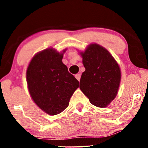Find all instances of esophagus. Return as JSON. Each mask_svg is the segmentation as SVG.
<instances>
[{"label":"esophagus","instance_id":"34e87169","mask_svg":"<svg viewBox=\"0 0 148 148\" xmlns=\"http://www.w3.org/2000/svg\"><path fill=\"white\" fill-rule=\"evenodd\" d=\"M75 77H76V79L78 80V81H80V79H81V74H76L75 75Z\"/></svg>","mask_w":148,"mask_h":148}]
</instances>
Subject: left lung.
<instances>
[{
	"label": "left lung",
	"instance_id": "1",
	"mask_svg": "<svg viewBox=\"0 0 148 148\" xmlns=\"http://www.w3.org/2000/svg\"><path fill=\"white\" fill-rule=\"evenodd\" d=\"M86 68L80 80V89L90 102L105 108L115 99L121 81V70L107 49L96 43L79 52Z\"/></svg>",
	"mask_w": 148,
	"mask_h": 148
}]
</instances>
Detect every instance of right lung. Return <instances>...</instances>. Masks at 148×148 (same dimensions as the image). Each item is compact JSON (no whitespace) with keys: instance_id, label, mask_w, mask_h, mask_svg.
Masks as SVG:
<instances>
[{"instance_id":"right-lung-1","label":"right lung","mask_w":148,"mask_h":148,"mask_svg":"<svg viewBox=\"0 0 148 148\" xmlns=\"http://www.w3.org/2000/svg\"><path fill=\"white\" fill-rule=\"evenodd\" d=\"M66 50L60 53L48 48L37 53L27 68L30 95L40 109L50 115L63 111L79 86V81L62 61Z\"/></svg>"}]
</instances>
